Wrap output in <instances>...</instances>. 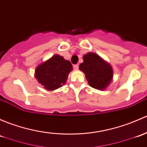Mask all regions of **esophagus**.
I'll list each match as a JSON object with an SVG mask.
<instances>
[{"label": "esophagus", "mask_w": 147, "mask_h": 147, "mask_svg": "<svg viewBox=\"0 0 147 147\" xmlns=\"http://www.w3.org/2000/svg\"><path fill=\"white\" fill-rule=\"evenodd\" d=\"M74 69H78L79 68V65L78 64H76V65H74Z\"/></svg>", "instance_id": "34e87169"}]
</instances>
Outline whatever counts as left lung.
<instances>
[{
    "instance_id": "1",
    "label": "left lung",
    "mask_w": 147,
    "mask_h": 147,
    "mask_svg": "<svg viewBox=\"0 0 147 147\" xmlns=\"http://www.w3.org/2000/svg\"><path fill=\"white\" fill-rule=\"evenodd\" d=\"M83 61L79 68L85 74L89 85L94 89L104 90L110 84L113 75L111 65L94 53L85 54Z\"/></svg>"
}]
</instances>
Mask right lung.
I'll return each mask as SVG.
<instances>
[{"label": "right lung", "instance_id": "1", "mask_svg": "<svg viewBox=\"0 0 147 147\" xmlns=\"http://www.w3.org/2000/svg\"><path fill=\"white\" fill-rule=\"evenodd\" d=\"M72 65L63 56L55 55L41 63L35 69V78L46 89L55 90L64 85Z\"/></svg>", "mask_w": 147, "mask_h": 147}]
</instances>
